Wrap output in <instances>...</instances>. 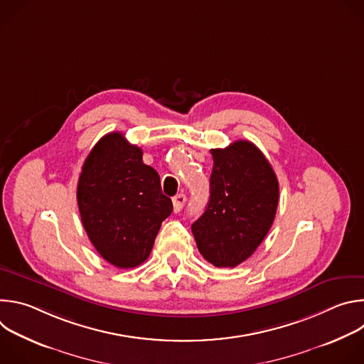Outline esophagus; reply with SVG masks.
Here are the masks:
<instances>
[{
    "mask_svg": "<svg viewBox=\"0 0 364 364\" xmlns=\"http://www.w3.org/2000/svg\"><path fill=\"white\" fill-rule=\"evenodd\" d=\"M186 201H187V197H186L184 194H177L176 197H173V205H174V212H176V213L181 212V209L184 207Z\"/></svg>",
    "mask_w": 364,
    "mask_h": 364,
    "instance_id": "esophagus-1",
    "label": "esophagus"
}]
</instances>
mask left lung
<instances>
[{
  "label": "left lung",
  "instance_id": "obj_1",
  "mask_svg": "<svg viewBox=\"0 0 364 364\" xmlns=\"http://www.w3.org/2000/svg\"><path fill=\"white\" fill-rule=\"evenodd\" d=\"M210 152V198L191 232L207 262L235 268L268 235L277 213L279 184L265 155L249 141L240 139Z\"/></svg>",
  "mask_w": 364,
  "mask_h": 364
}]
</instances>
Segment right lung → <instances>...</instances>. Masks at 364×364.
I'll return each mask as SVG.
<instances>
[{"instance_id": "right-lung-1", "label": "right lung", "mask_w": 364, "mask_h": 364, "mask_svg": "<svg viewBox=\"0 0 364 364\" xmlns=\"http://www.w3.org/2000/svg\"><path fill=\"white\" fill-rule=\"evenodd\" d=\"M76 194L89 240L121 269L146 261L161 223L173 212L159 173L144 164L142 149L121 132L107 134L92 148Z\"/></svg>"}]
</instances>
